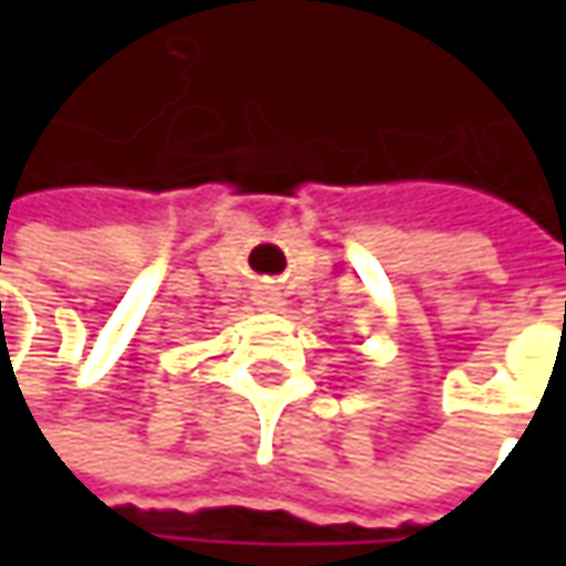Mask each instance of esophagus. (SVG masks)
Masks as SVG:
<instances>
[{
  "label": "esophagus",
  "instance_id": "34e87169",
  "mask_svg": "<svg viewBox=\"0 0 566 566\" xmlns=\"http://www.w3.org/2000/svg\"><path fill=\"white\" fill-rule=\"evenodd\" d=\"M283 302H280V293H273V290H264V293L258 295V308H264V312H276Z\"/></svg>",
  "mask_w": 566,
  "mask_h": 566
}]
</instances>
